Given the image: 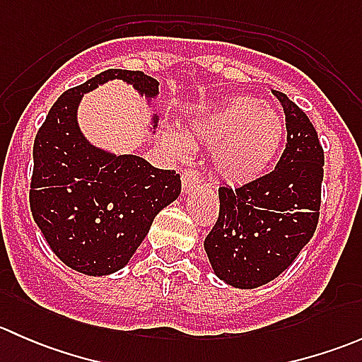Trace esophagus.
I'll return each instance as SVG.
<instances>
[{
    "mask_svg": "<svg viewBox=\"0 0 362 362\" xmlns=\"http://www.w3.org/2000/svg\"><path fill=\"white\" fill-rule=\"evenodd\" d=\"M199 185V175L196 170H184L182 171V191L191 192Z\"/></svg>",
    "mask_w": 362,
    "mask_h": 362,
    "instance_id": "obj_1",
    "label": "esophagus"
}]
</instances>
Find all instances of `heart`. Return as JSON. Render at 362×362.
Returning <instances> with one entry per match:
<instances>
[{
	"label": "heart",
	"mask_w": 362,
	"mask_h": 362,
	"mask_svg": "<svg viewBox=\"0 0 362 362\" xmlns=\"http://www.w3.org/2000/svg\"><path fill=\"white\" fill-rule=\"evenodd\" d=\"M286 136V120L254 98L236 96L204 113L184 131L164 133L163 144L178 158L191 147L214 148L211 164L222 180L247 184L261 177L279 154Z\"/></svg>",
	"instance_id": "b5f03b06"
}]
</instances>
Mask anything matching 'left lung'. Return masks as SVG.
<instances>
[{
	"instance_id": "1",
	"label": "left lung",
	"mask_w": 362,
	"mask_h": 362,
	"mask_svg": "<svg viewBox=\"0 0 362 362\" xmlns=\"http://www.w3.org/2000/svg\"><path fill=\"white\" fill-rule=\"evenodd\" d=\"M287 144L275 170L242 187H218V218L204 238L215 275L255 289L286 272L317 229L324 151L308 115L280 90Z\"/></svg>"
}]
</instances>
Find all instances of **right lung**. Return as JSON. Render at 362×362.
<instances>
[{"mask_svg":"<svg viewBox=\"0 0 362 362\" xmlns=\"http://www.w3.org/2000/svg\"><path fill=\"white\" fill-rule=\"evenodd\" d=\"M113 78L133 83L145 98L159 93L158 80L144 71L107 69L57 98L33 145V218L64 264L93 276L124 268L156 215L182 191L175 170H159L138 156L108 154L80 133L82 94Z\"/></svg>","mask_w":362,"mask_h":362,"instance_id":"obj_1","label":"right lung"}]
</instances>
